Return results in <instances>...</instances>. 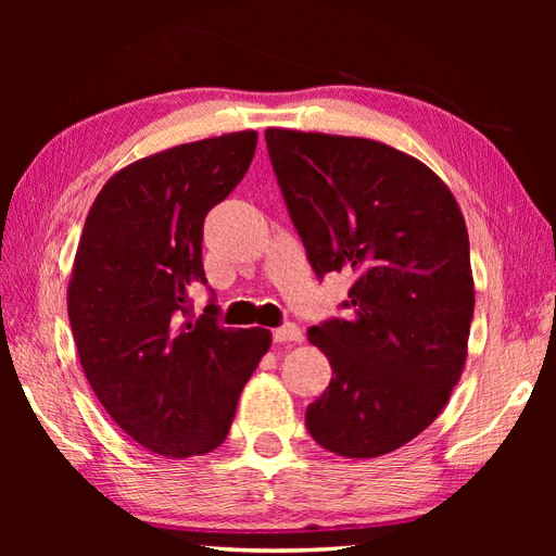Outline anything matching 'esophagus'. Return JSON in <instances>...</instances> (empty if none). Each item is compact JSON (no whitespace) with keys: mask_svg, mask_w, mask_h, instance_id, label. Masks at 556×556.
I'll return each instance as SVG.
<instances>
[{"mask_svg":"<svg viewBox=\"0 0 556 556\" xmlns=\"http://www.w3.org/2000/svg\"><path fill=\"white\" fill-rule=\"evenodd\" d=\"M271 339H275L277 344H285V341H303V332L296 325H285L271 329Z\"/></svg>","mask_w":556,"mask_h":556,"instance_id":"obj_1","label":"esophagus"}]
</instances>
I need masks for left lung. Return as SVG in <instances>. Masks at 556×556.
Returning a JSON list of instances; mask_svg holds the SVG:
<instances>
[{
    "instance_id": "obj_1",
    "label": "left lung",
    "mask_w": 556,
    "mask_h": 556,
    "mask_svg": "<svg viewBox=\"0 0 556 556\" xmlns=\"http://www.w3.org/2000/svg\"><path fill=\"white\" fill-rule=\"evenodd\" d=\"M317 277L351 271L346 320L308 329L332 382L305 410L346 458L404 446L440 416L468 356L476 287L458 203L430 167L380 140L265 131Z\"/></svg>"
}]
</instances>
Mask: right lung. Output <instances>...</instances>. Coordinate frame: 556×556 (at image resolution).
<instances>
[{
	"instance_id": "obj_1",
	"label": "right lung",
	"mask_w": 556,
	"mask_h": 556,
	"mask_svg": "<svg viewBox=\"0 0 556 556\" xmlns=\"http://www.w3.org/2000/svg\"><path fill=\"white\" fill-rule=\"evenodd\" d=\"M257 134L195 140L128 164L92 203L68 279L78 358L112 420L152 454L188 458L227 440L269 329L198 320L188 289L207 285L203 222L239 184Z\"/></svg>"
}]
</instances>
